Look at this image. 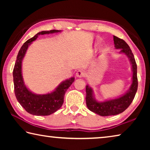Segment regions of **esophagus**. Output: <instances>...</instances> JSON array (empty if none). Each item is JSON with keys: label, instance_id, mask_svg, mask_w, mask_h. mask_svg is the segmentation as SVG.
Listing matches in <instances>:
<instances>
[{"label": "esophagus", "instance_id": "1", "mask_svg": "<svg viewBox=\"0 0 150 150\" xmlns=\"http://www.w3.org/2000/svg\"><path fill=\"white\" fill-rule=\"evenodd\" d=\"M85 76V73L83 71L79 70L76 73V77H83Z\"/></svg>", "mask_w": 150, "mask_h": 150}]
</instances>
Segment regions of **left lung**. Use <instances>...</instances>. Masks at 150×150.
Listing matches in <instances>:
<instances>
[{
    "mask_svg": "<svg viewBox=\"0 0 150 150\" xmlns=\"http://www.w3.org/2000/svg\"><path fill=\"white\" fill-rule=\"evenodd\" d=\"M114 44L115 49H120V54L126 55L130 61L132 71V84L123 95L102 102L96 100L93 88L88 85H86V104L88 108L102 116L116 115L124 112L133 101L138 89L137 65L132 50L124 40L115 35H114Z\"/></svg>",
    "mask_w": 150,
    "mask_h": 150,
    "instance_id": "obj_1",
    "label": "left lung"
}]
</instances>
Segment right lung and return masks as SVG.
<instances>
[{
	"mask_svg": "<svg viewBox=\"0 0 150 150\" xmlns=\"http://www.w3.org/2000/svg\"><path fill=\"white\" fill-rule=\"evenodd\" d=\"M62 30H52L42 31L24 43L19 50L13 70L14 93L16 99L28 112L36 116H48L59 109L63 103L64 95L71 85L74 82L75 77L62 81L52 92L39 95L32 92L25 85L22 77V61L28 48L40 35L61 32Z\"/></svg>",
	"mask_w": 150,
	"mask_h": 150,
	"instance_id": "add662e5",
	"label": "right lung"
}]
</instances>
